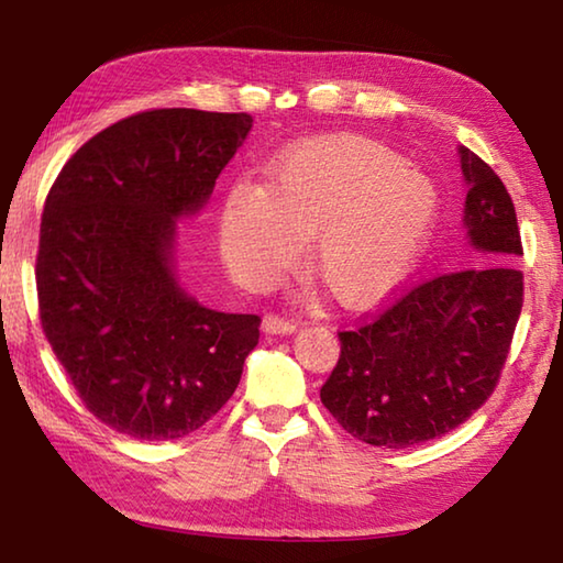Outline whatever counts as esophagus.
<instances>
[{
    "label": "esophagus",
    "mask_w": 563,
    "mask_h": 563,
    "mask_svg": "<svg viewBox=\"0 0 563 563\" xmlns=\"http://www.w3.org/2000/svg\"><path fill=\"white\" fill-rule=\"evenodd\" d=\"M298 330V325L290 320H283L278 316H265L263 318V332H268V335H292V332Z\"/></svg>",
    "instance_id": "obj_1"
}]
</instances>
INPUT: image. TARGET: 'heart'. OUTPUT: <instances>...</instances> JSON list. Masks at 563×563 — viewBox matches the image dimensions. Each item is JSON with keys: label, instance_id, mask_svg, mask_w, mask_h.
<instances>
[{"label": "heart", "instance_id": "obj_1", "mask_svg": "<svg viewBox=\"0 0 563 563\" xmlns=\"http://www.w3.org/2000/svg\"><path fill=\"white\" fill-rule=\"evenodd\" d=\"M432 178L379 141L335 133L285 148L265 184L235 186L218 216L225 268L265 288L310 238V273L342 308H369L393 292L434 225Z\"/></svg>", "mask_w": 563, "mask_h": 563}]
</instances>
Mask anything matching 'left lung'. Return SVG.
I'll use <instances>...</instances> for the list:
<instances>
[{
	"label": "left lung",
	"mask_w": 563,
	"mask_h": 563,
	"mask_svg": "<svg viewBox=\"0 0 563 563\" xmlns=\"http://www.w3.org/2000/svg\"><path fill=\"white\" fill-rule=\"evenodd\" d=\"M466 268L405 292L367 325L340 332L322 405L357 440L405 450L452 432L497 387L517 328L521 238L501 178L460 146Z\"/></svg>",
	"instance_id": "1"
}]
</instances>
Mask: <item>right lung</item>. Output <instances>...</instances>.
Listing matches in <instances>:
<instances>
[{"label":"right lung","instance_id":"right-lung-1","mask_svg":"<svg viewBox=\"0 0 563 563\" xmlns=\"http://www.w3.org/2000/svg\"><path fill=\"white\" fill-rule=\"evenodd\" d=\"M247 113L156 109L89 139L46 196L36 292L89 412L133 440L201 430L241 383L261 318L206 308L178 280V223L211 201Z\"/></svg>","mask_w":563,"mask_h":563}]
</instances>
